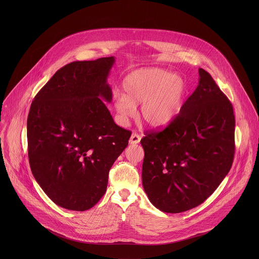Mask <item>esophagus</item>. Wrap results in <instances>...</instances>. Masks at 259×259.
Here are the masks:
<instances>
[{"instance_id": "34e87169", "label": "esophagus", "mask_w": 259, "mask_h": 259, "mask_svg": "<svg viewBox=\"0 0 259 259\" xmlns=\"http://www.w3.org/2000/svg\"><path fill=\"white\" fill-rule=\"evenodd\" d=\"M141 136L139 135V134H137V133H134L133 135H132V137H131V139H130V143L132 144V145H137V144H139L140 142H141Z\"/></svg>"}]
</instances>
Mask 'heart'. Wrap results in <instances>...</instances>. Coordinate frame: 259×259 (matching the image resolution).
Instances as JSON below:
<instances>
[{"mask_svg": "<svg viewBox=\"0 0 259 259\" xmlns=\"http://www.w3.org/2000/svg\"><path fill=\"white\" fill-rule=\"evenodd\" d=\"M122 94H115L114 106L122 119L135 114V105L142 104L141 118L152 127L169 124L182 111L187 94L185 79L160 69L142 70L128 74Z\"/></svg>", "mask_w": 259, "mask_h": 259, "instance_id": "b5f03b06", "label": "heart"}]
</instances>
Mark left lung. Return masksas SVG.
<instances>
[{
    "mask_svg": "<svg viewBox=\"0 0 259 259\" xmlns=\"http://www.w3.org/2000/svg\"><path fill=\"white\" fill-rule=\"evenodd\" d=\"M198 73V85L180 114L141 141L144 189L149 201L166 213L184 212L206 200L234 157L232 105L210 74L203 69Z\"/></svg>",
    "mask_w": 259,
    "mask_h": 259,
    "instance_id": "8db88e82",
    "label": "left lung"
}]
</instances>
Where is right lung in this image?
Segmentation results:
<instances>
[{
  "instance_id": "1",
  "label": "right lung",
  "mask_w": 259,
  "mask_h": 259,
  "mask_svg": "<svg viewBox=\"0 0 259 259\" xmlns=\"http://www.w3.org/2000/svg\"><path fill=\"white\" fill-rule=\"evenodd\" d=\"M114 58L73 62L54 74L35 97L28 115L31 169L59 206L83 211L105 194L111 165L132 133L112 119L105 102Z\"/></svg>"
}]
</instances>
